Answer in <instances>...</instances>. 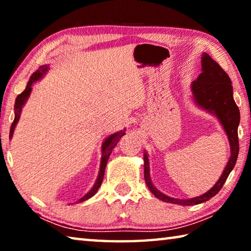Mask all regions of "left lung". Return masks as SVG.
Returning <instances> with one entry per match:
<instances>
[{"mask_svg":"<svg viewBox=\"0 0 251 251\" xmlns=\"http://www.w3.org/2000/svg\"><path fill=\"white\" fill-rule=\"evenodd\" d=\"M194 100L198 106L208 110L218 117L223 125L230 144V158L225 167L215 186L201 196L190 199H177L168 197L155 188L150 176V161L146 152H144V178L146 185L154 196L165 202L178 203V205L192 206L209 201L223 188L229 174L235 167L238 154H239V141H238V125L240 122L239 108L236 105L232 96V85L226 72L216 63L209 55L203 53L201 57V73L192 83Z\"/></svg>","mask_w":251,"mask_h":251,"instance_id":"8db88e82","label":"left lung"}]
</instances>
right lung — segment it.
<instances>
[{
    "label": "right lung",
    "instance_id": "add662e5",
    "mask_svg": "<svg viewBox=\"0 0 251 251\" xmlns=\"http://www.w3.org/2000/svg\"><path fill=\"white\" fill-rule=\"evenodd\" d=\"M49 70V65H44V66H41L39 70H37L35 73H33L31 75V77H29L28 83L26 85V87H25V90L21 93L20 95H18L15 100V105H14V113H15V117H14V121L12 123L11 125V129H10V138H12V136H13L14 133V129H15V126L18 124V122L20 120V115H21V112H22V107L25 104V101L27 100L29 94H31L32 92V85L36 82V80H39L43 74H45V72ZM125 135V130H121V131H117V133L110 135L109 137H107L105 139V142L103 143V145H101V159H100V173H99V177H97V179L95 181V185L93 186V188L88 192L86 195H85L84 197H82L79 199L77 202H82L84 201H86V199L91 198L92 196H94L96 194L97 189L100 188L101 182H103V178H104V173H105V167H106V164H107V160L109 158V155L112 154V151L113 148L117 145V143L120 142V139L122 138V136Z\"/></svg>",
    "mask_w": 251,
    "mask_h": 251
}]
</instances>
